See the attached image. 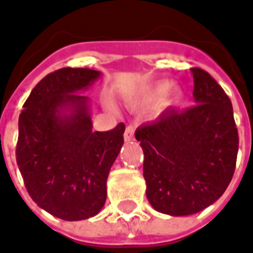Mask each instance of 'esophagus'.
Wrapping results in <instances>:
<instances>
[{"label":"esophagus","instance_id":"1","mask_svg":"<svg viewBox=\"0 0 253 253\" xmlns=\"http://www.w3.org/2000/svg\"><path fill=\"white\" fill-rule=\"evenodd\" d=\"M133 132H135L133 126H132V125H128V126L125 128V132H124V139L126 142L132 141V139H133Z\"/></svg>","mask_w":253,"mask_h":253}]
</instances>
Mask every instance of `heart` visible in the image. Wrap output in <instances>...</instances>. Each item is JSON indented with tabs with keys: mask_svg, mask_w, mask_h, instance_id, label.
<instances>
[{
	"mask_svg": "<svg viewBox=\"0 0 253 253\" xmlns=\"http://www.w3.org/2000/svg\"><path fill=\"white\" fill-rule=\"evenodd\" d=\"M170 83H166V82H163V83H159L156 84L153 88H152L151 91L148 92V95H146V98H148V101L151 102H158L161 101L162 98L169 92L170 90ZM180 100V94L177 91L171 92V95H170L169 98H168V101H166V104L168 105H173V104H177Z\"/></svg>",
	"mask_w": 253,
	"mask_h": 253,
	"instance_id": "heart-1",
	"label": "heart"
}]
</instances>
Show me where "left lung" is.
<instances>
[{
	"mask_svg": "<svg viewBox=\"0 0 253 253\" xmlns=\"http://www.w3.org/2000/svg\"><path fill=\"white\" fill-rule=\"evenodd\" d=\"M196 105L168 110L141 125L135 138L143 151V177L152 207L190 215L224 194L235 171L238 129L229 97L207 72L191 69Z\"/></svg>",
	"mask_w": 253,
	"mask_h": 253,
	"instance_id": "8db88e82",
	"label": "left lung"
}]
</instances>
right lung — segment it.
Listing matches in <instances>:
<instances>
[{
	"instance_id": "right-lung-1",
	"label": "right lung",
	"mask_w": 253,
	"mask_h": 253,
	"mask_svg": "<svg viewBox=\"0 0 253 253\" xmlns=\"http://www.w3.org/2000/svg\"><path fill=\"white\" fill-rule=\"evenodd\" d=\"M100 76L72 67L47 74L19 115L16 163L25 187L41 209L66 221L100 212L108 173L124 145L125 125L92 131L88 97L77 94Z\"/></svg>"
}]
</instances>
